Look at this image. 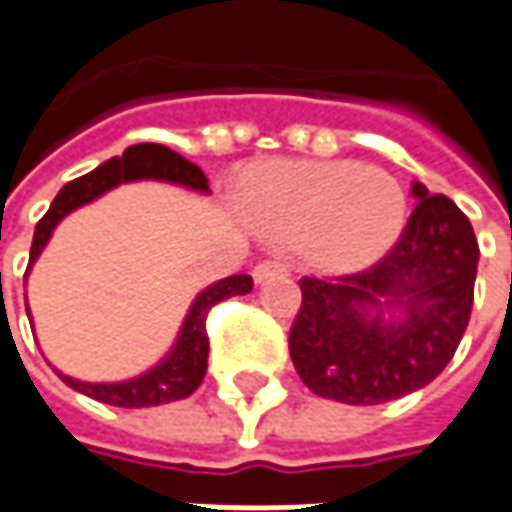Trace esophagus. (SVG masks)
I'll return each instance as SVG.
<instances>
[{
    "label": "esophagus",
    "instance_id": "esophagus-1",
    "mask_svg": "<svg viewBox=\"0 0 512 512\" xmlns=\"http://www.w3.org/2000/svg\"><path fill=\"white\" fill-rule=\"evenodd\" d=\"M287 273H290V264L287 262H278V259H264V262H259L256 267H253V281H256V284H264L267 278L287 276Z\"/></svg>",
    "mask_w": 512,
    "mask_h": 512
}]
</instances>
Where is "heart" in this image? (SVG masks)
<instances>
[{
    "mask_svg": "<svg viewBox=\"0 0 512 512\" xmlns=\"http://www.w3.org/2000/svg\"><path fill=\"white\" fill-rule=\"evenodd\" d=\"M250 222L292 239L309 264L329 273L362 270L396 245L407 220L401 183L357 161H267L242 175Z\"/></svg>",
    "mask_w": 512,
    "mask_h": 512,
    "instance_id": "b5f03b06",
    "label": "heart"
}]
</instances>
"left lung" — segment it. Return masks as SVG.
Here are the masks:
<instances>
[{"instance_id":"1","label":"left lung","mask_w":512,"mask_h":512,"mask_svg":"<svg viewBox=\"0 0 512 512\" xmlns=\"http://www.w3.org/2000/svg\"><path fill=\"white\" fill-rule=\"evenodd\" d=\"M412 195L410 220L379 262L348 276L301 278L290 357L317 396L365 407L415 393L463 340L477 236L446 195H429L424 183H412ZM382 305H398L397 317L384 321Z\"/></svg>"}]
</instances>
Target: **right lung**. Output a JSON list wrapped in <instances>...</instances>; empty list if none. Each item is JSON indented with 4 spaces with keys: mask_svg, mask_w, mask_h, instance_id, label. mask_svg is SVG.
<instances>
[{
    "mask_svg": "<svg viewBox=\"0 0 512 512\" xmlns=\"http://www.w3.org/2000/svg\"><path fill=\"white\" fill-rule=\"evenodd\" d=\"M139 178H155V181H169L197 189V192H209V178L203 175V169L186 161L183 155L172 153L164 144H133L122 155H116L111 161H105L97 169H91L83 178H74L63 186L58 197L52 200L49 211L38 220L33 234V248H30V264L38 259V253L44 250L47 239L52 236V228L88 200L100 197L102 192L114 189L116 183L139 181ZM27 278V273H24ZM253 290V278L250 276H228L211 284L209 290H203L192 303L189 315L183 320V329L178 334V343L169 351L164 362H158L153 370H147L144 376H136L130 382L119 384H91L77 382L72 376L58 373L63 382L72 390L83 393L88 398H97L102 404H114V407H158L167 401H178L195 393L206 368H209V334H206V317L211 306H217L231 295H248Z\"/></svg>",
    "mask_w": 512,
    "mask_h": 512,
    "instance_id": "obj_1",
    "label": "right lung"
}]
</instances>
